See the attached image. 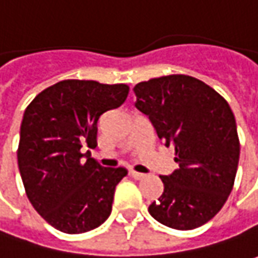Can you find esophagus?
Returning <instances> with one entry per match:
<instances>
[{
	"instance_id": "1",
	"label": "esophagus",
	"mask_w": 258,
	"mask_h": 258,
	"mask_svg": "<svg viewBox=\"0 0 258 258\" xmlns=\"http://www.w3.org/2000/svg\"><path fill=\"white\" fill-rule=\"evenodd\" d=\"M130 175H131L133 178H136V180H143V178L146 177V174L137 173V171H134V170H131V171H130Z\"/></svg>"
}]
</instances>
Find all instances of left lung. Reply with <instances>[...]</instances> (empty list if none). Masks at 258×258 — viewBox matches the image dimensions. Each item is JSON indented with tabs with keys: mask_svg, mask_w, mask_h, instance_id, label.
Returning <instances> with one entry per match:
<instances>
[{
	"mask_svg": "<svg viewBox=\"0 0 258 258\" xmlns=\"http://www.w3.org/2000/svg\"><path fill=\"white\" fill-rule=\"evenodd\" d=\"M133 91L158 138L175 150L178 167L161 175L164 191L148 211L161 224L192 230L224 206L234 185L240 140L228 102L210 85L184 74L151 78Z\"/></svg>",
	"mask_w": 258,
	"mask_h": 258,
	"instance_id": "1",
	"label": "left lung"
}]
</instances>
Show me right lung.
Instances as JSON below:
<instances>
[{
	"label": "right lung",
	"mask_w": 258,
	"mask_h": 258,
	"mask_svg": "<svg viewBox=\"0 0 258 258\" xmlns=\"http://www.w3.org/2000/svg\"><path fill=\"white\" fill-rule=\"evenodd\" d=\"M127 84L62 80L41 91L24 112L18 168L25 194L48 224L67 234L94 230L110 217L124 167H101L83 147L97 146V121L118 108Z\"/></svg>",
	"instance_id": "1"
}]
</instances>
